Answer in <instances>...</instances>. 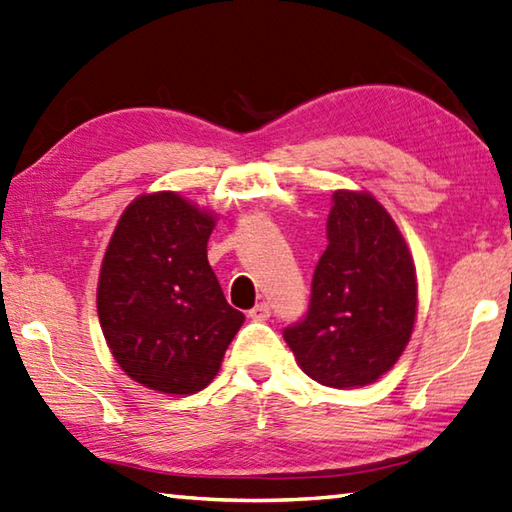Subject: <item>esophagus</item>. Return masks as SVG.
Here are the masks:
<instances>
[{
	"mask_svg": "<svg viewBox=\"0 0 512 512\" xmlns=\"http://www.w3.org/2000/svg\"><path fill=\"white\" fill-rule=\"evenodd\" d=\"M248 317L253 319V322H266V319L270 317V306L266 304V302H262V304H257L253 310H250L248 313Z\"/></svg>",
	"mask_w": 512,
	"mask_h": 512,
	"instance_id": "1",
	"label": "esophagus"
}]
</instances>
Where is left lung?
I'll return each mask as SVG.
<instances>
[{
  "label": "left lung",
  "mask_w": 512,
  "mask_h": 512,
  "mask_svg": "<svg viewBox=\"0 0 512 512\" xmlns=\"http://www.w3.org/2000/svg\"><path fill=\"white\" fill-rule=\"evenodd\" d=\"M417 306L415 262L395 219L368 190H335L308 315L284 330L299 368L328 388L375 384L406 350Z\"/></svg>",
  "instance_id": "obj_1"
}]
</instances>
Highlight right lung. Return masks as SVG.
<instances>
[{"label":"right lung","mask_w":512,"mask_h":512,"mask_svg":"<svg viewBox=\"0 0 512 512\" xmlns=\"http://www.w3.org/2000/svg\"><path fill=\"white\" fill-rule=\"evenodd\" d=\"M217 219L175 190H155L124 208L106 246L99 324L119 368L155 393L206 388L246 319L208 264Z\"/></svg>","instance_id":"right-lung-1"}]
</instances>
